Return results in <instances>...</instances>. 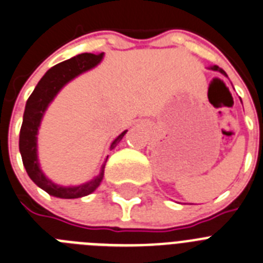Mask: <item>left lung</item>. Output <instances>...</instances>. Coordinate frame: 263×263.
Instances as JSON below:
<instances>
[{"mask_svg":"<svg viewBox=\"0 0 263 263\" xmlns=\"http://www.w3.org/2000/svg\"><path fill=\"white\" fill-rule=\"evenodd\" d=\"M211 69H212V70H217V72H220V73H221V74L227 76V73L224 72V70L221 69V68H219V67H217V65H214V67H211Z\"/></svg>","mask_w":263,"mask_h":263,"instance_id":"1","label":"left lung"}]
</instances>
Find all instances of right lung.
I'll use <instances>...</instances> for the list:
<instances>
[{"mask_svg": "<svg viewBox=\"0 0 263 263\" xmlns=\"http://www.w3.org/2000/svg\"><path fill=\"white\" fill-rule=\"evenodd\" d=\"M103 58V53L94 55V53H81L79 56L69 59L67 61L58 64L51 69L47 70L46 74L42 77L37 85L35 86L34 91L27 99L26 103L25 114H23V123L21 127L20 134V152L22 156L23 165L27 172L28 177L32 179L35 184H37L40 189H43L49 195L56 196V198H63V199H74V198H81L93 193L99 183L102 182L103 174H105V164L102 165V169L99 176L93 178L91 181L82 183L80 186H69L64 187L59 184L53 183L51 179L44 176L39 166L37 161V144L36 135L39 129L40 122L46 112L49 103L53 101L56 94L72 81L74 77L80 76L81 73L97 67ZM127 131H123L119 136L111 143L110 149L114 148L117 143L122 140V137L126 135ZM107 161V158H106Z\"/></svg>", "mask_w": 263, "mask_h": 263, "instance_id": "obj_1", "label": "right lung"}]
</instances>
